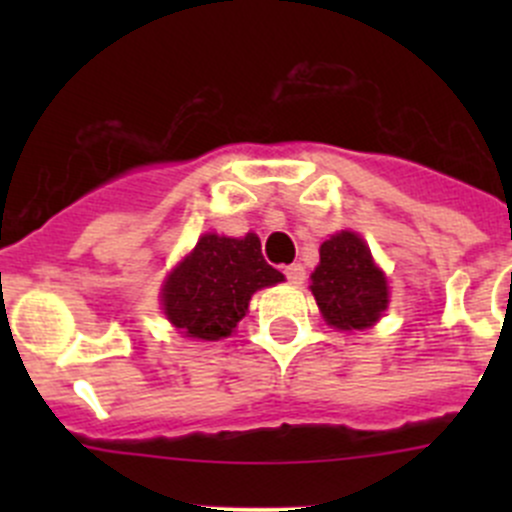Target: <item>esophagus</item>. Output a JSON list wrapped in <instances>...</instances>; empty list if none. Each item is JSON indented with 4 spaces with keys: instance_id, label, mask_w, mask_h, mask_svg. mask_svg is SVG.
<instances>
[{
    "instance_id": "1",
    "label": "esophagus",
    "mask_w": 512,
    "mask_h": 512,
    "mask_svg": "<svg viewBox=\"0 0 512 512\" xmlns=\"http://www.w3.org/2000/svg\"><path fill=\"white\" fill-rule=\"evenodd\" d=\"M285 277H287L289 285L299 287V285H304V277H307V272H304L302 265H287L285 267Z\"/></svg>"
}]
</instances>
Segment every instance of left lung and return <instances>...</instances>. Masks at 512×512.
<instances>
[{"instance_id":"8db88e82","label":"left lung","mask_w":512,"mask_h":512,"mask_svg":"<svg viewBox=\"0 0 512 512\" xmlns=\"http://www.w3.org/2000/svg\"><path fill=\"white\" fill-rule=\"evenodd\" d=\"M312 294L327 324L347 332L371 327L389 304L384 272L374 265L364 240L349 230L332 235L319 250Z\"/></svg>"}]
</instances>
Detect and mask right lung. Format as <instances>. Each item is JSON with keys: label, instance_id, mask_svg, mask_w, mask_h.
I'll return each instance as SVG.
<instances>
[{"label": "right lung", "instance_id": "obj_1", "mask_svg": "<svg viewBox=\"0 0 512 512\" xmlns=\"http://www.w3.org/2000/svg\"><path fill=\"white\" fill-rule=\"evenodd\" d=\"M282 280V272L265 262L252 232L242 240L203 235L165 282L163 309L180 334L218 342L245 317L257 289Z\"/></svg>", "mask_w": 512, "mask_h": 512}]
</instances>
